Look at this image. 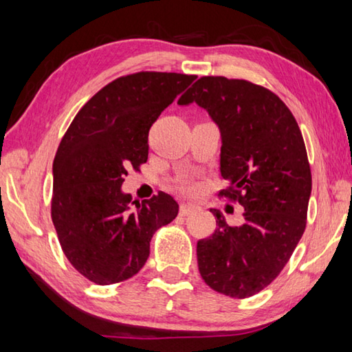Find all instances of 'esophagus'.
<instances>
[{
  "label": "esophagus",
  "instance_id": "esophagus-1",
  "mask_svg": "<svg viewBox=\"0 0 352 352\" xmlns=\"http://www.w3.org/2000/svg\"><path fill=\"white\" fill-rule=\"evenodd\" d=\"M197 211V206L192 204H182L180 205V216H188V214Z\"/></svg>",
  "mask_w": 352,
  "mask_h": 352
}]
</instances>
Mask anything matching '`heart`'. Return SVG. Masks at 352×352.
Returning a JSON list of instances; mask_svg holds the SVG:
<instances>
[{
  "mask_svg": "<svg viewBox=\"0 0 352 352\" xmlns=\"http://www.w3.org/2000/svg\"><path fill=\"white\" fill-rule=\"evenodd\" d=\"M186 189H192V186H190V184H186Z\"/></svg>",
  "mask_w": 352,
  "mask_h": 352,
  "instance_id": "obj_1",
  "label": "heart"
}]
</instances>
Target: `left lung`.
<instances>
[{
    "mask_svg": "<svg viewBox=\"0 0 352 352\" xmlns=\"http://www.w3.org/2000/svg\"><path fill=\"white\" fill-rule=\"evenodd\" d=\"M197 102L222 135L219 197L243 206V223L210 210L214 233L197 242V264L212 290L248 298L287 264L306 230L311 164L295 116L269 88L245 79L204 76L178 100Z\"/></svg>",
    "mask_w": 352,
    "mask_h": 352,
    "instance_id": "8db88e82",
    "label": "left lung"
}]
</instances>
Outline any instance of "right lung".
<instances>
[{"instance_id": "1", "label": "right lung", "mask_w": 352, "mask_h": 352, "mask_svg": "<svg viewBox=\"0 0 352 352\" xmlns=\"http://www.w3.org/2000/svg\"><path fill=\"white\" fill-rule=\"evenodd\" d=\"M192 74L140 71L118 77L77 111L58 144L51 219L69 264L98 285L122 283L146 264L155 231L178 204L160 192H121L129 169L147 162L148 130L194 82Z\"/></svg>"}]
</instances>
